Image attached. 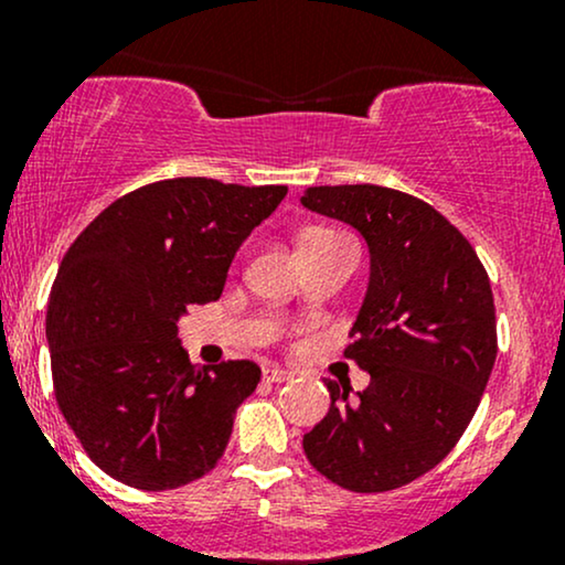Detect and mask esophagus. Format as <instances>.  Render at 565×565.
I'll return each instance as SVG.
<instances>
[{"label":"esophagus","mask_w":565,"mask_h":565,"mask_svg":"<svg viewBox=\"0 0 565 565\" xmlns=\"http://www.w3.org/2000/svg\"><path fill=\"white\" fill-rule=\"evenodd\" d=\"M263 380H268V382H287V380H291V372H287V369H281V366L268 364V366H263Z\"/></svg>","instance_id":"34e87169"}]
</instances>
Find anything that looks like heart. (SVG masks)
<instances>
[{
    "mask_svg": "<svg viewBox=\"0 0 565 565\" xmlns=\"http://www.w3.org/2000/svg\"><path fill=\"white\" fill-rule=\"evenodd\" d=\"M334 233L327 231V228H308L300 233V238H297V246H316V244H327V242H334Z\"/></svg>",
    "mask_w": 565,
    "mask_h": 565,
    "instance_id": "heart-1",
    "label": "heart"
}]
</instances>
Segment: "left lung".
<instances>
[{
	"label": "left lung",
	"instance_id": "1",
	"mask_svg": "<svg viewBox=\"0 0 565 565\" xmlns=\"http://www.w3.org/2000/svg\"><path fill=\"white\" fill-rule=\"evenodd\" d=\"M300 204L364 236L369 284L345 355L369 372L323 380L327 417L302 436L321 476L377 494L425 476L462 438L497 359L494 295L476 249L425 201L382 185H313Z\"/></svg>",
	"mask_w": 565,
	"mask_h": 565
}]
</instances>
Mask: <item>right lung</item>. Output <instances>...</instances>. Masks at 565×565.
<instances>
[{
    "instance_id": "obj_1",
    "label": "right lung",
    "mask_w": 565,
    "mask_h": 565,
    "mask_svg": "<svg viewBox=\"0 0 565 565\" xmlns=\"http://www.w3.org/2000/svg\"><path fill=\"white\" fill-rule=\"evenodd\" d=\"M284 196L287 185L159 180L116 199L71 244L47 305L55 398L116 481L178 489L223 457L260 366H193L178 321L223 295L238 246Z\"/></svg>"
}]
</instances>
